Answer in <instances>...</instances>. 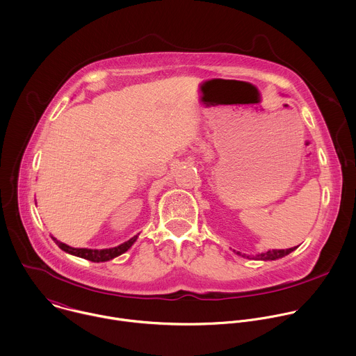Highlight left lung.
<instances>
[{"mask_svg":"<svg viewBox=\"0 0 356 356\" xmlns=\"http://www.w3.org/2000/svg\"><path fill=\"white\" fill-rule=\"evenodd\" d=\"M298 246H293V248H289V249H273V250H267V252H261V253H257V254H245V253H241V252H235L236 254L242 256V257H246V259H254V260H263V261H267V260H277V259H281L286 254H289L291 252H293Z\"/></svg>","mask_w":356,"mask_h":356,"instance_id":"obj_1","label":"left lung"}]
</instances>
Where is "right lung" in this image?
<instances>
[{
	"label": "right lung",
	"instance_id": "right-lung-1",
	"mask_svg": "<svg viewBox=\"0 0 356 356\" xmlns=\"http://www.w3.org/2000/svg\"><path fill=\"white\" fill-rule=\"evenodd\" d=\"M139 234L132 236L129 241L115 246V248H108V249H89V248H72L64 242H60L57 241L54 236L53 241L60 246V249H63L64 252L70 253V254H74V256H78V257H82V259H86V260H90V261H95V263H100V261H108L122 253H125L138 239Z\"/></svg>",
	"mask_w": 356,
	"mask_h": 356
}]
</instances>
